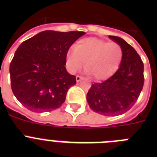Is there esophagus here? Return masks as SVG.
Returning a JSON list of instances; mask_svg holds the SVG:
<instances>
[{"instance_id": "obj_1", "label": "esophagus", "mask_w": 157, "mask_h": 157, "mask_svg": "<svg viewBox=\"0 0 157 157\" xmlns=\"http://www.w3.org/2000/svg\"><path fill=\"white\" fill-rule=\"evenodd\" d=\"M82 78H83L82 77V76H80V75L76 76V81H77V82H79L80 80L82 79Z\"/></svg>"}]
</instances>
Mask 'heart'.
<instances>
[{
    "instance_id": "b5f03b06",
    "label": "heart",
    "mask_w": 157,
    "mask_h": 157,
    "mask_svg": "<svg viewBox=\"0 0 157 157\" xmlns=\"http://www.w3.org/2000/svg\"><path fill=\"white\" fill-rule=\"evenodd\" d=\"M123 58V49L118 43L108 42L97 37L79 40L66 54L67 67L75 73L85 63L86 72L94 79L104 80L117 70Z\"/></svg>"
}]
</instances>
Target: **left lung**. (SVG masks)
<instances>
[{
  "mask_svg": "<svg viewBox=\"0 0 157 157\" xmlns=\"http://www.w3.org/2000/svg\"><path fill=\"white\" fill-rule=\"evenodd\" d=\"M123 49L116 72L102 82H95L87 93L94 112L106 116H119L130 110L139 98L144 85V64L136 50L120 37L109 36Z\"/></svg>",
  "mask_w": 157,
  "mask_h": 157,
  "instance_id": "obj_1",
  "label": "left lung"
}]
</instances>
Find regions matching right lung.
<instances>
[{"instance_id": "right-lung-1", "label": "right lung", "mask_w": 157, "mask_h": 157, "mask_svg": "<svg viewBox=\"0 0 157 157\" xmlns=\"http://www.w3.org/2000/svg\"><path fill=\"white\" fill-rule=\"evenodd\" d=\"M86 33L45 30L23 41L10 63L11 87L32 112H51L63 105L76 77L67 71L66 54Z\"/></svg>"}]
</instances>
